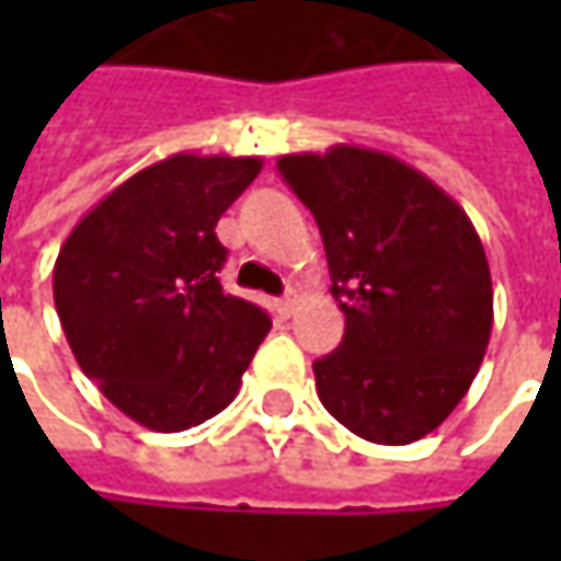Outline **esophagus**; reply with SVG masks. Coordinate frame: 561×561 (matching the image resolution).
Segmentation results:
<instances>
[{
	"instance_id": "34e87169",
	"label": "esophagus",
	"mask_w": 561,
	"mask_h": 561,
	"mask_svg": "<svg viewBox=\"0 0 561 561\" xmlns=\"http://www.w3.org/2000/svg\"><path fill=\"white\" fill-rule=\"evenodd\" d=\"M274 309H277V314H280V318H290L293 309H296V293L290 290L287 296H280V299L274 302Z\"/></svg>"
}]
</instances>
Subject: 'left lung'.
<instances>
[{
  "instance_id": "1",
  "label": "left lung",
  "mask_w": 561,
  "mask_h": 561,
  "mask_svg": "<svg viewBox=\"0 0 561 561\" xmlns=\"http://www.w3.org/2000/svg\"><path fill=\"white\" fill-rule=\"evenodd\" d=\"M318 221L346 314L314 362L324 409L362 440H421L462 402L493 328L484 247L462 205L421 171L358 146L277 159Z\"/></svg>"
}]
</instances>
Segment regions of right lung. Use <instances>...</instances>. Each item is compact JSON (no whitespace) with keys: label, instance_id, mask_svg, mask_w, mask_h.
<instances>
[{"label":"right lung","instance_id":"add662e5","mask_svg":"<svg viewBox=\"0 0 561 561\" xmlns=\"http://www.w3.org/2000/svg\"><path fill=\"white\" fill-rule=\"evenodd\" d=\"M262 171L178 152L90 208L55 259L61 331L102 397L149 431H186L240 390L271 318L221 290L215 225Z\"/></svg>","mask_w":561,"mask_h":561}]
</instances>
